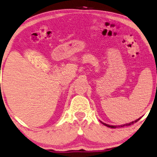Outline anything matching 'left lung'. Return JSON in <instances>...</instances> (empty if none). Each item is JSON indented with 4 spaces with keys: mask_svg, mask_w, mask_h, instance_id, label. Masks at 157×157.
<instances>
[{
    "mask_svg": "<svg viewBox=\"0 0 157 157\" xmlns=\"http://www.w3.org/2000/svg\"><path fill=\"white\" fill-rule=\"evenodd\" d=\"M138 120H140V119H138L135 120V121H132V122H130V123H129V124H122V125H120V126H112V125H108V124H105V123L102 122V121H101V123H102V124H103L104 125H105L106 127H111V128H117V127H125V126H130L131 124H135V122H137V121H138Z\"/></svg>",
    "mask_w": 157,
    "mask_h": 157,
    "instance_id": "left-lung-1",
    "label": "left lung"
}]
</instances>
